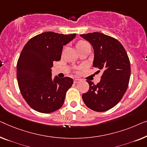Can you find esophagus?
Masks as SVG:
<instances>
[{"label":"esophagus","instance_id":"esophagus-1","mask_svg":"<svg viewBox=\"0 0 147 147\" xmlns=\"http://www.w3.org/2000/svg\"><path fill=\"white\" fill-rule=\"evenodd\" d=\"M80 81H81V80H80V79H79V78H74V82L75 84L79 83Z\"/></svg>","mask_w":147,"mask_h":147}]
</instances>
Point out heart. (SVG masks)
<instances>
[{
  "label": "heart",
  "mask_w": 147,
  "mask_h": 147,
  "mask_svg": "<svg viewBox=\"0 0 147 147\" xmlns=\"http://www.w3.org/2000/svg\"><path fill=\"white\" fill-rule=\"evenodd\" d=\"M87 42H86L85 41H80V42H77V44H76V47H78V46H80V45H85L86 44Z\"/></svg>",
  "instance_id": "obj_1"
}]
</instances>
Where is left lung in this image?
I'll use <instances>...</instances> for the list:
<instances>
[{
	"instance_id": "1",
	"label": "left lung",
	"mask_w": 147,
	"mask_h": 147,
	"mask_svg": "<svg viewBox=\"0 0 147 147\" xmlns=\"http://www.w3.org/2000/svg\"><path fill=\"white\" fill-rule=\"evenodd\" d=\"M80 36L93 48V67L102 71L98 84L86 80L89 90L82 95V100L89 109L104 112L117 105L127 89L131 76L129 59L121 43L113 37L96 32Z\"/></svg>"
}]
</instances>
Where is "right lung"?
<instances>
[{"label":"right lung","instance_id":"obj_1","mask_svg":"<svg viewBox=\"0 0 147 147\" xmlns=\"http://www.w3.org/2000/svg\"><path fill=\"white\" fill-rule=\"evenodd\" d=\"M76 34L45 32L30 38L24 45L16 66V77L20 92L34 110L50 113L63 106L66 92L73 80L52 77L53 61L61 60L63 46Z\"/></svg>","mask_w":147,"mask_h":147}]
</instances>
